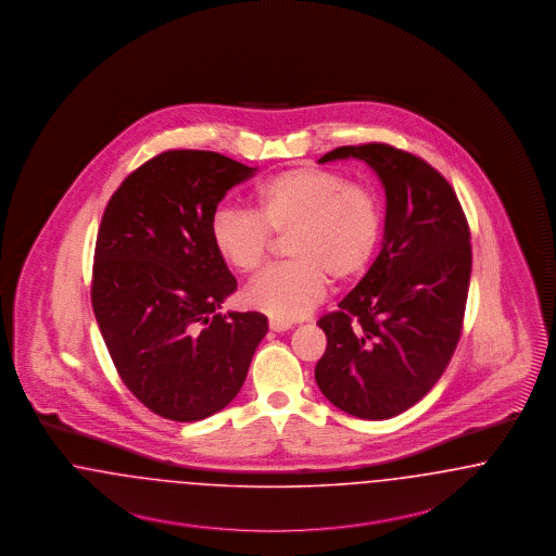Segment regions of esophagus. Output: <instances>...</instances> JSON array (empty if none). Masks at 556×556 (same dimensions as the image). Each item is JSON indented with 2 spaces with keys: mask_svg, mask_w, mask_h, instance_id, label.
<instances>
[{
  "mask_svg": "<svg viewBox=\"0 0 556 556\" xmlns=\"http://www.w3.org/2000/svg\"><path fill=\"white\" fill-rule=\"evenodd\" d=\"M290 328H292V321H289V319L269 317V330H274V332H287Z\"/></svg>",
  "mask_w": 556,
  "mask_h": 556,
  "instance_id": "obj_1",
  "label": "esophagus"
}]
</instances>
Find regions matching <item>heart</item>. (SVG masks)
I'll return each instance as SVG.
<instances>
[{
    "label": "heart",
    "mask_w": 556,
    "mask_h": 556,
    "mask_svg": "<svg viewBox=\"0 0 556 556\" xmlns=\"http://www.w3.org/2000/svg\"><path fill=\"white\" fill-rule=\"evenodd\" d=\"M217 255L242 274L260 269L271 235H290L292 262L269 267L244 292L251 307L294 319L324 299L328 278L359 280L384 235V203L371 185L339 169L299 166L264 180L253 193V214L224 207L210 226Z\"/></svg>",
    "instance_id": "b5f03b06"
}]
</instances>
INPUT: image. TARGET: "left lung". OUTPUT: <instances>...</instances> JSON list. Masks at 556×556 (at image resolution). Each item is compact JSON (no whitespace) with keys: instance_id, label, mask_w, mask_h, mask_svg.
<instances>
[{"instance_id":"1","label":"left lung","mask_w":556,"mask_h":556,"mask_svg":"<svg viewBox=\"0 0 556 556\" xmlns=\"http://www.w3.org/2000/svg\"><path fill=\"white\" fill-rule=\"evenodd\" d=\"M363 160L387 191L384 241L359 285L319 317L315 382L339 409L388 419L421 401L451 362L471 278V235L448 180L384 143L339 147L319 164Z\"/></svg>"}]
</instances>
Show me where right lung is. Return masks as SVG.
Segmentation results:
<instances>
[{
  "instance_id": "obj_1",
  "label": "right lung",
  "mask_w": 556,
  "mask_h": 556,
  "mask_svg": "<svg viewBox=\"0 0 556 556\" xmlns=\"http://www.w3.org/2000/svg\"><path fill=\"white\" fill-rule=\"evenodd\" d=\"M249 168L172 149L124 178L97 232L91 303L122 382L155 415L199 421L241 390L267 317L222 315L237 278L217 255V203Z\"/></svg>"
}]
</instances>
